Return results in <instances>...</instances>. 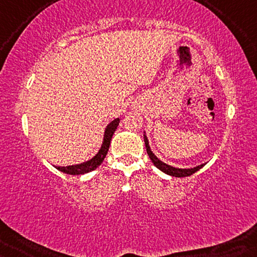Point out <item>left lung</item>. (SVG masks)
<instances>
[{"label": "left lung", "instance_id": "left-lung-1", "mask_svg": "<svg viewBox=\"0 0 257 257\" xmlns=\"http://www.w3.org/2000/svg\"><path fill=\"white\" fill-rule=\"evenodd\" d=\"M144 140H145V146H146L147 154H149L150 159L152 160L154 166H156L157 168H159V170L161 172H164V173L171 175V177H175V178L189 177V175L195 173L196 171H199L200 168H202L203 166H205V164L198 165V166L191 167V168H178V167L171 166V165H167L166 163H164V161H161L159 158H158L156 154L152 152V150H151V147H150L149 139H147V137H146V132H144Z\"/></svg>", "mask_w": 257, "mask_h": 257}]
</instances>
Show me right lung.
<instances>
[{
  "mask_svg": "<svg viewBox=\"0 0 257 257\" xmlns=\"http://www.w3.org/2000/svg\"><path fill=\"white\" fill-rule=\"evenodd\" d=\"M119 121L120 119L115 118L111 122H108L106 128L104 131V138L103 143H101V146L98 152L94 154V156L91 158V159L84 161V163L76 164V165H70V166H55L58 171L63 172V173L71 174V175H79V174H85L89 173V172L96 170V168L99 166V165L103 163V160L106 157L108 147H110L112 136L115 130H117V126L119 125Z\"/></svg>",
  "mask_w": 257,
  "mask_h": 257,
  "instance_id": "obj_1",
  "label": "right lung"
}]
</instances>
